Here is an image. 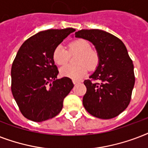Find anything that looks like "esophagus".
<instances>
[{
  "mask_svg": "<svg viewBox=\"0 0 148 148\" xmlns=\"http://www.w3.org/2000/svg\"><path fill=\"white\" fill-rule=\"evenodd\" d=\"M80 81H77V80H73V83H74V84H78Z\"/></svg>",
  "mask_w": 148,
  "mask_h": 148,
  "instance_id": "1",
  "label": "esophagus"
}]
</instances>
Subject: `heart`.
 <instances>
[{
  "mask_svg": "<svg viewBox=\"0 0 148 148\" xmlns=\"http://www.w3.org/2000/svg\"><path fill=\"white\" fill-rule=\"evenodd\" d=\"M78 53L76 62L78 64H67L60 68V74L73 80L81 78L88 72V68L95 70L98 66L100 58L97 51L90 48V45L86 40L78 39L69 44V52L58 45L53 52V59L58 65H64L68 61L70 53Z\"/></svg>",
  "mask_w": 148,
  "mask_h": 148,
  "instance_id": "b5f03b06",
  "label": "heart"
}]
</instances>
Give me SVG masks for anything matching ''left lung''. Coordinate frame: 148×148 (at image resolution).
<instances>
[{
    "label": "left lung",
    "instance_id": "obj_1",
    "mask_svg": "<svg viewBox=\"0 0 148 148\" xmlns=\"http://www.w3.org/2000/svg\"><path fill=\"white\" fill-rule=\"evenodd\" d=\"M74 35L92 43L100 58L89 77L91 80L84 82L87 88L84 107L101 119L117 117L127 108L135 81L133 62L125 45L114 35L99 29H83ZM96 79L99 82L92 81Z\"/></svg>",
    "mask_w": 148,
    "mask_h": 148
}]
</instances>
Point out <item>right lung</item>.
<instances>
[{"mask_svg": "<svg viewBox=\"0 0 148 148\" xmlns=\"http://www.w3.org/2000/svg\"><path fill=\"white\" fill-rule=\"evenodd\" d=\"M75 29H50L25 40L11 67V91L22 114L42 122L60 112L63 101L74 88L69 77L56 79L53 52Z\"/></svg>", "mask_w": 148, "mask_h": 148, "instance_id": "add662e5", "label": "right lung"}]
</instances>
